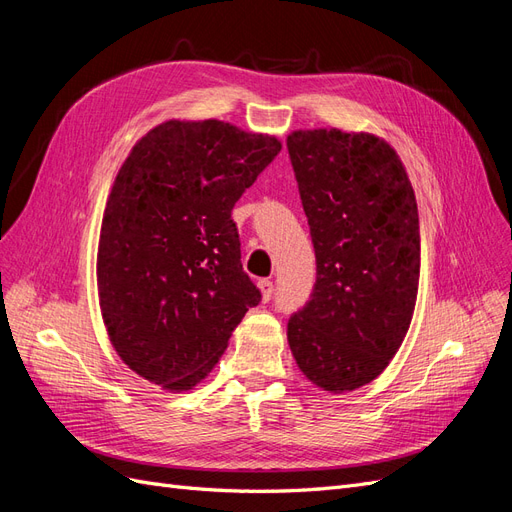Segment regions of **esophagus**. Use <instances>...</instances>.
Returning a JSON list of instances; mask_svg holds the SVG:
<instances>
[{"label": "esophagus", "instance_id": "obj_1", "mask_svg": "<svg viewBox=\"0 0 512 512\" xmlns=\"http://www.w3.org/2000/svg\"><path fill=\"white\" fill-rule=\"evenodd\" d=\"M258 288L262 290V301H271V299H273L275 286H273L271 280H260V282H258Z\"/></svg>", "mask_w": 512, "mask_h": 512}]
</instances>
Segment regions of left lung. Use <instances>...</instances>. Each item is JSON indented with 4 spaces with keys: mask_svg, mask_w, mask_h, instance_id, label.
<instances>
[{
    "mask_svg": "<svg viewBox=\"0 0 512 512\" xmlns=\"http://www.w3.org/2000/svg\"><path fill=\"white\" fill-rule=\"evenodd\" d=\"M286 147L316 252V284L288 320V344L320 389L354 391L382 374L414 314V190L395 149L374 134L299 130Z\"/></svg>",
    "mask_w": 512,
    "mask_h": 512,
    "instance_id": "1",
    "label": "left lung"
}]
</instances>
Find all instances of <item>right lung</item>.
<instances>
[{"label": "right lung", "mask_w": 512, "mask_h": 512, "mask_svg": "<svg viewBox=\"0 0 512 512\" xmlns=\"http://www.w3.org/2000/svg\"><path fill=\"white\" fill-rule=\"evenodd\" d=\"M282 143L230 123L166 121L113 183L98 247L108 337L138 376L188 391L262 299L241 265L232 207Z\"/></svg>", "instance_id": "obj_1"}]
</instances>
